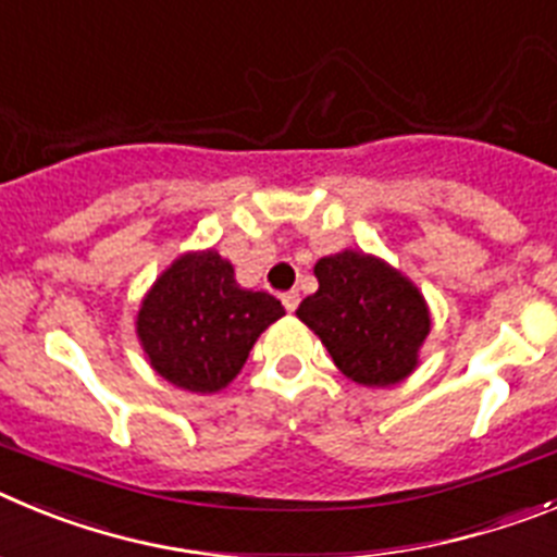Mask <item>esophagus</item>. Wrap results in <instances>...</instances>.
Segmentation results:
<instances>
[{
	"instance_id": "obj_1",
	"label": "esophagus",
	"mask_w": 557,
	"mask_h": 557,
	"mask_svg": "<svg viewBox=\"0 0 557 557\" xmlns=\"http://www.w3.org/2000/svg\"><path fill=\"white\" fill-rule=\"evenodd\" d=\"M298 301H301V295L295 293V289H289V293L282 295V304L287 312H295V309H298Z\"/></svg>"
}]
</instances>
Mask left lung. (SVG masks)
Here are the masks:
<instances>
[{
  "label": "left lung",
  "instance_id": "left-lung-1",
  "mask_svg": "<svg viewBox=\"0 0 557 557\" xmlns=\"http://www.w3.org/2000/svg\"><path fill=\"white\" fill-rule=\"evenodd\" d=\"M318 293L298 318L312 329L334 366L366 387L410 376L430 334V307L407 275L362 250H339L314 264Z\"/></svg>",
  "mask_w": 557,
  "mask_h": 557
}]
</instances>
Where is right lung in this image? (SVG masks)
<instances>
[{
    "mask_svg": "<svg viewBox=\"0 0 557 557\" xmlns=\"http://www.w3.org/2000/svg\"><path fill=\"white\" fill-rule=\"evenodd\" d=\"M284 314L268 293L243 289L218 250L178 256L136 314L152 371L189 393H218L243 371L259 334Z\"/></svg>",
    "mask_w": 557,
    "mask_h": 557,
    "instance_id": "obj_1",
    "label": "right lung"
}]
</instances>
